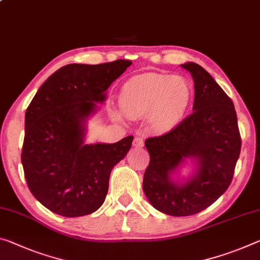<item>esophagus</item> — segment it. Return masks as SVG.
I'll use <instances>...</instances> for the list:
<instances>
[{
    "label": "esophagus",
    "instance_id": "obj_1",
    "mask_svg": "<svg viewBox=\"0 0 260 260\" xmlns=\"http://www.w3.org/2000/svg\"><path fill=\"white\" fill-rule=\"evenodd\" d=\"M133 146L135 148H141L145 146V142H143V140L141 138H135L134 141H133Z\"/></svg>",
    "mask_w": 260,
    "mask_h": 260
}]
</instances>
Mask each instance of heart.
Here are the masks:
<instances>
[{
    "instance_id": "1",
    "label": "heart",
    "mask_w": 260,
    "mask_h": 260,
    "mask_svg": "<svg viewBox=\"0 0 260 260\" xmlns=\"http://www.w3.org/2000/svg\"><path fill=\"white\" fill-rule=\"evenodd\" d=\"M192 100V86L182 76L148 73L129 78L119 93L120 109L128 117L149 113V121L157 129H167L184 117ZM113 115L120 119V113Z\"/></svg>"
}]
</instances>
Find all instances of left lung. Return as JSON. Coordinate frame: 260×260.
<instances>
[{
    "mask_svg": "<svg viewBox=\"0 0 260 260\" xmlns=\"http://www.w3.org/2000/svg\"><path fill=\"white\" fill-rule=\"evenodd\" d=\"M180 66L194 82L193 113L168 133L146 140L150 162L142 184L152 207L171 216L193 215L215 203L232 183L241 152L233 101L201 66ZM188 160L192 171L182 177Z\"/></svg>",
    "mask_w": 260,
    "mask_h": 260,
    "instance_id": "1",
    "label": "left lung"
}]
</instances>
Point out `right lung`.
Instances as JSON below:
<instances>
[{
  "label": "right lung",
  "instance_id": "1",
  "mask_svg": "<svg viewBox=\"0 0 260 260\" xmlns=\"http://www.w3.org/2000/svg\"><path fill=\"white\" fill-rule=\"evenodd\" d=\"M132 64L72 63L52 74L25 113L22 164L27 186L49 211L67 217L96 212L108 194L111 171L125 158L133 137L85 143L86 122L106 90Z\"/></svg>",
  "mask_w": 260,
  "mask_h": 260
}]
</instances>
